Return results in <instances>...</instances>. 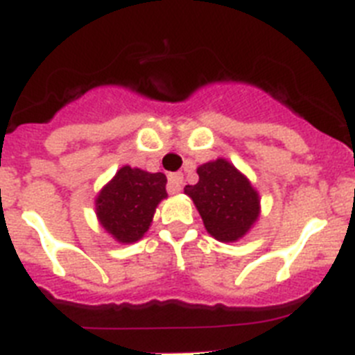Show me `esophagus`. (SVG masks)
Returning a JSON list of instances; mask_svg holds the SVG:
<instances>
[{"mask_svg": "<svg viewBox=\"0 0 355 355\" xmlns=\"http://www.w3.org/2000/svg\"><path fill=\"white\" fill-rule=\"evenodd\" d=\"M181 187H183V174H180V172H175V174H168V192L171 193H178L181 190Z\"/></svg>", "mask_w": 355, "mask_h": 355, "instance_id": "esophagus-1", "label": "esophagus"}]
</instances>
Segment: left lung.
<instances>
[{"instance_id":"obj_1","label":"left lung","mask_w":355,"mask_h":355,"mask_svg":"<svg viewBox=\"0 0 355 355\" xmlns=\"http://www.w3.org/2000/svg\"><path fill=\"white\" fill-rule=\"evenodd\" d=\"M199 183L187 184L205 227L218 241H236L259 216V196L233 163L218 158L197 168Z\"/></svg>"}]
</instances>
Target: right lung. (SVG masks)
<instances>
[{"label": "right lung", "instance_id": "obj_1", "mask_svg": "<svg viewBox=\"0 0 355 355\" xmlns=\"http://www.w3.org/2000/svg\"><path fill=\"white\" fill-rule=\"evenodd\" d=\"M162 172L122 167L96 199V213L106 233L121 243L140 240L149 229L156 206L167 197Z\"/></svg>", "mask_w": 355, "mask_h": 355}]
</instances>
